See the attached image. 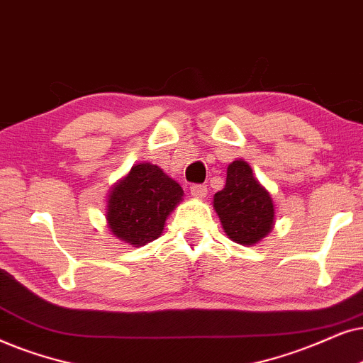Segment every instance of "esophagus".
<instances>
[{"label":"esophagus","instance_id":"esophagus-1","mask_svg":"<svg viewBox=\"0 0 363 363\" xmlns=\"http://www.w3.org/2000/svg\"><path fill=\"white\" fill-rule=\"evenodd\" d=\"M191 194L197 197V199H202V197H206V194H207V186L206 184H192Z\"/></svg>","mask_w":363,"mask_h":363}]
</instances>
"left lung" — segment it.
Returning <instances> with one entry per match:
<instances>
[{
  "label": "left lung",
  "mask_w": 363,
  "mask_h": 363,
  "mask_svg": "<svg viewBox=\"0 0 363 363\" xmlns=\"http://www.w3.org/2000/svg\"><path fill=\"white\" fill-rule=\"evenodd\" d=\"M214 209L225 234L238 244L252 245L272 230V199L244 161L229 164L224 189L214 196Z\"/></svg>",
  "instance_id": "8db88e82"
}]
</instances>
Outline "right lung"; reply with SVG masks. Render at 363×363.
I'll return each instance as SVG.
<instances>
[{
	"label": "right lung",
	"instance_id": "add662e5",
	"mask_svg": "<svg viewBox=\"0 0 363 363\" xmlns=\"http://www.w3.org/2000/svg\"><path fill=\"white\" fill-rule=\"evenodd\" d=\"M182 187L154 164H138L111 191L108 224L116 238L131 245L157 239L169 212L182 199Z\"/></svg>",
	"mask_w": 363,
	"mask_h": 363
}]
</instances>
